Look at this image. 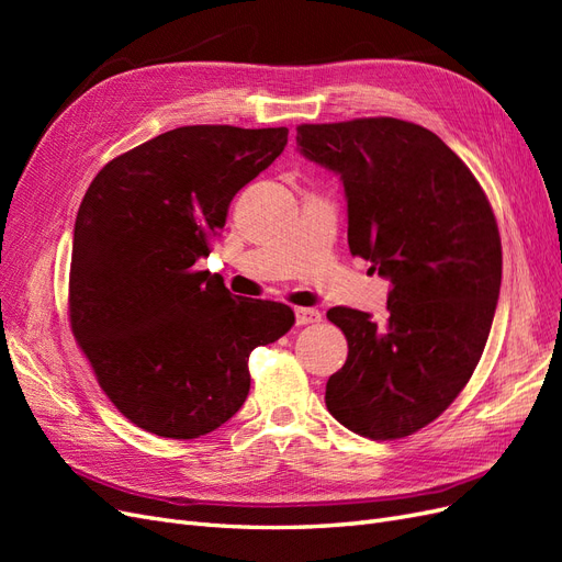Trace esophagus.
<instances>
[{
  "label": "esophagus",
  "instance_id": "34e87169",
  "mask_svg": "<svg viewBox=\"0 0 562 562\" xmlns=\"http://www.w3.org/2000/svg\"><path fill=\"white\" fill-rule=\"evenodd\" d=\"M321 321V312L312 307H297L295 310V323L297 326H312V323Z\"/></svg>",
  "mask_w": 562,
  "mask_h": 562
}]
</instances>
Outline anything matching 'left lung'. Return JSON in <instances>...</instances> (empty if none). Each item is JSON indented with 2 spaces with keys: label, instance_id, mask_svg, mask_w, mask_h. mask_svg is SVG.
Instances as JSON below:
<instances>
[{
  "label": "left lung",
  "instance_id": "8db88e82",
  "mask_svg": "<svg viewBox=\"0 0 562 562\" xmlns=\"http://www.w3.org/2000/svg\"><path fill=\"white\" fill-rule=\"evenodd\" d=\"M302 157L345 184L351 255L391 281L386 318L333 307L349 353L330 415L372 440L411 436L481 361L502 285V241L479 180L424 126L391 116L297 126Z\"/></svg>",
  "mask_w": 562,
  "mask_h": 562
}]
</instances>
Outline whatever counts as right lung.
Instances as JSON below:
<instances>
[{
	"label": "right lung",
	"mask_w": 562,
	"mask_h": 562,
	"mask_svg": "<svg viewBox=\"0 0 562 562\" xmlns=\"http://www.w3.org/2000/svg\"><path fill=\"white\" fill-rule=\"evenodd\" d=\"M288 143V128L180 126L112 159L75 223L70 323L100 389L135 427L199 438L236 415L248 356L291 330L281 302L232 295L196 271L234 194Z\"/></svg>",
	"instance_id": "right-lung-1"
}]
</instances>
